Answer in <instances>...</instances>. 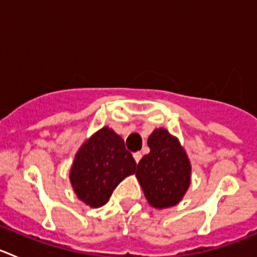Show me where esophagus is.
I'll use <instances>...</instances> for the list:
<instances>
[{"instance_id": "34e87169", "label": "esophagus", "mask_w": 257, "mask_h": 257, "mask_svg": "<svg viewBox=\"0 0 257 257\" xmlns=\"http://www.w3.org/2000/svg\"><path fill=\"white\" fill-rule=\"evenodd\" d=\"M134 160L136 163H139V161L142 160V153H134Z\"/></svg>"}]
</instances>
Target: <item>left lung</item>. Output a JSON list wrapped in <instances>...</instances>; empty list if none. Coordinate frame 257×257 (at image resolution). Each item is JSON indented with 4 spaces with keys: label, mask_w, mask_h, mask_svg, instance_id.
I'll return each mask as SVG.
<instances>
[{
    "label": "left lung",
    "mask_w": 257,
    "mask_h": 257,
    "mask_svg": "<svg viewBox=\"0 0 257 257\" xmlns=\"http://www.w3.org/2000/svg\"><path fill=\"white\" fill-rule=\"evenodd\" d=\"M148 154L138 163L136 179L149 205L158 210L176 206L190 187L192 165L176 136L160 127L148 138Z\"/></svg>",
    "instance_id": "obj_1"
}]
</instances>
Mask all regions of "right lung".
Masks as SVG:
<instances>
[{
	"instance_id": "obj_1",
	"label": "right lung",
	"mask_w": 257,
	"mask_h": 257,
	"mask_svg": "<svg viewBox=\"0 0 257 257\" xmlns=\"http://www.w3.org/2000/svg\"><path fill=\"white\" fill-rule=\"evenodd\" d=\"M136 162L124 148L121 136L108 126L85 140L74 156L69 180L78 199L91 208L101 207L127 176L135 174Z\"/></svg>"
}]
</instances>
